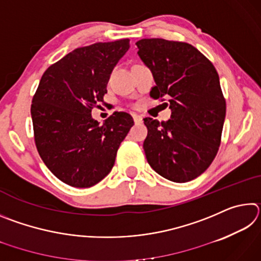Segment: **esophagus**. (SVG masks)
<instances>
[{
	"label": "esophagus",
	"mask_w": 261,
	"mask_h": 261,
	"mask_svg": "<svg viewBox=\"0 0 261 261\" xmlns=\"http://www.w3.org/2000/svg\"><path fill=\"white\" fill-rule=\"evenodd\" d=\"M132 117H134V121H135V123H141V122H143V117H141L140 115L134 114V115H132Z\"/></svg>",
	"instance_id": "obj_1"
}]
</instances>
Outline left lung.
Masks as SVG:
<instances>
[{
	"instance_id": "8db88e82",
	"label": "left lung",
	"mask_w": 261,
	"mask_h": 261,
	"mask_svg": "<svg viewBox=\"0 0 261 261\" xmlns=\"http://www.w3.org/2000/svg\"><path fill=\"white\" fill-rule=\"evenodd\" d=\"M136 45L155 82L151 96L166 95L171 110L167 122L144 118L147 162L171 182H189L211 166L220 146L226 100L219 74L211 61L189 43L141 39Z\"/></svg>"
}]
</instances>
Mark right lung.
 I'll return each instance as SVG.
<instances>
[{"mask_svg": "<svg viewBox=\"0 0 261 261\" xmlns=\"http://www.w3.org/2000/svg\"><path fill=\"white\" fill-rule=\"evenodd\" d=\"M129 48V39L77 48L42 74L31 106L34 140L48 169L65 184L90 188L103 179L134 125L124 112L102 125L91 114Z\"/></svg>", "mask_w": 261, "mask_h": 261, "instance_id": "add662e5", "label": "right lung"}]
</instances>
